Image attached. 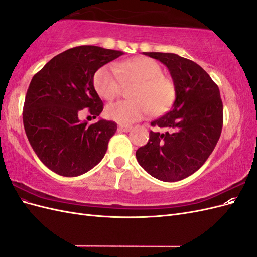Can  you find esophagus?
<instances>
[{
    "instance_id": "esophagus-1",
    "label": "esophagus",
    "mask_w": 257,
    "mask_h": 257,
    "mask_svg": "<svg viewBox=\"0 0 257 257\" xmlns=\"http://www.w3.org/2000/svg\"><path fill=\"white\" fill-rule=\"evenodd\" d=\"M118 130L121 131V132H128L131 130V126H127V125H119L118 126Z\"/></svg>"
}]
</instances>
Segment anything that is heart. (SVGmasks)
Returning <instances> with one entry per match:
<instances>
[{"instance_id":"1","label":"heart","mask_w":257,"mask_h":257,"mask_svg":"<svg viewBox=\"0 0 257 257\" xmlns=\"http://www.w3.org/2000/svg\"><path fill=\"white\" fill-rule=\"evenodd\" d=\"M123 83L135 84L130 93L131 100H119L106 108L107 118L120 124H131L149 113L162 114L174 102L173 81L163 76L161 66L149 58L127 60L119 65H104L93 77L98 95L107 100L120 94Z\"/></svg>"}]
</instances>
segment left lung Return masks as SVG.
<instances>
[{
    "label": "left lung",
    "mask_w": 257,
    "mask_h": 257,
    "mask_svg": "<svg viewBox=\"0 0 257 257\" xmlns=\"http://www.w3.org/2000/svg\"><path fill=\"white\" fill-rule=\"evenodd\" d=\"M166 65L176 99L167 113L151 122L166 132H150L149 142L136 151L148 174L175 182L198 170L212 153L223 126L219 87L203 67L175 53L144 52Z\"/></svg>",
    "instance_id": "obj_1"
}]
</instances>
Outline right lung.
Instances as JSON below:
<instances>
[{
    "label": "right lung",
    "instance_id": "obj_1",
    "mask_svg": "<svg viewBox=\"0 0 257 257\" xmlns=\"http://www.w3.org/2000/svg\"><path fill=\"white\" fill-rule=\"evenodd\" d=\"M98 46H78L53 57L30 82L23 125L43 164L60 176L77 177L102 161L116 123L80 122L84 108L96 118L104 104L93 84L99 67L122 56Z\"/></svg>",
    "mask_w": 257,
    "mask_h": 257
}]
</instances>
